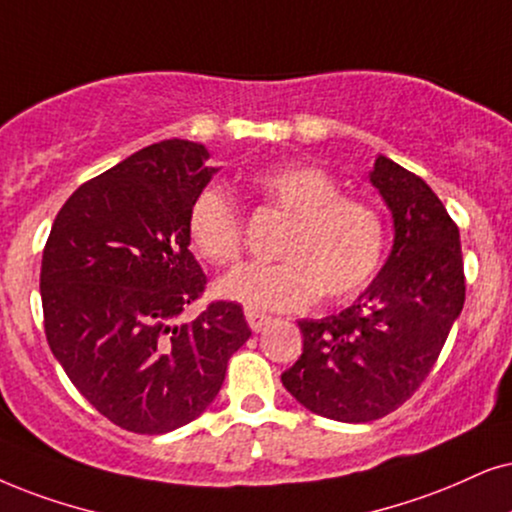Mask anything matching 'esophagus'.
<instances>
[{"label":"esophagus","instance_id":"1","mask_svg":"<svg viewBox=\"0 0 512 512\" xmlns=\"http://www.w3.org/2000/svg\"><path fill=\"white\" fill-rule=\"evenodd\" d=\"M245 319H248V326L255 333H260L264 326H269L271 323V316L264 312H257V309H245Z\"/></svg>","mask_w":512,"mask_h":512}]
</instances>
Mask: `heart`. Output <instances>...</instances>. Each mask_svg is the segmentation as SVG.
<instances>
[{"mask_svg":"<svg viewBox=\"0 0 512 512\" xmlns=\"http://www.w3.org/2000/svg\"><path fill=\"white\" fill-rule=\"evenodd\" d=\"M264 205L290 219L278 243L276 264H245L217 281V293L248 309L293 312L319 293L349 300L364 293L383 267L387 226L375 205L342 196L340 181L319 165L288 163L252 177ZM191 248L212 264H231L243 255L245 224L236 200L205 186L186 217Z\"/></svg>","mask_w":512,"mask_h":512,"instance_id":"1","label":"heart"}]
</instances>
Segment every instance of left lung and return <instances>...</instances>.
<instances>
[{
	"instance_id": "left-lung-1",
	"label": "left lung",
	"mask_w": 512,
	"mask_h": 512,
	"mask_svg": "<svg viewBox=\"0 0 512 512\" xmlns=\"http://www.w3.org/2000/svg\"><path fill=\"white\" fill-rule=\"evenodd\" d=\"M371 184L392 210L390 257L352 307L297 323L302 354L281 375L304 409L342 423L399 409L430 375L465 302L461 234L435 191L385 155Z\"/></svg>"
}]
</instances>
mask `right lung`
Segmentation results:
<instances>
[{
  "label": "right lung",
  "mask_w": 512,
  "mask_h": 512,
  "mask_svg": "<svg viewBox=\"0 0 512 512\" xmlns=\"http://www.w3.org/2000/svg\"><path fill=\"white\" fill-rule=\"evenodd\" d=\"M205 146L167 139L84 181L44 245L47 342L84 399L127 432L163 435L198 418L250 338L241 304L210 302L189 250L191 200L212 179Z\"/></svg>",
  "instance_id": "right-lung-1"
}]
</instances>
